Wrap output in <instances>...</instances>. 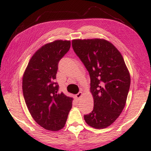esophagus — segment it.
<instances>
[{
	"label": "esophagus",
	"instance_id": "34e87169",
	"mask_svg": "<svg viewBox=\"0 0 151 151\" xmlns=\"http://www.w3.org/2000/svg\"><path fill=\"white\" fill-rule=\"evenodd\" d=\"M82 96V93L81 91H80L79 93H77V94L76 95V98H77L78 100H80V98H81Z\"/></svg>",
	"mask_w": 151,
	"mask_h": 151
}]
</instances>
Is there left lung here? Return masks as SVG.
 <instances>
[{
    "label": "left lung",
    "instance_id": "left-lung-1",
    "mask_svg": "<svg viewBox=\"0 0 151 151\" xmlns=\"http://www.w3.org/2000/svg\"><path fill=\"white\" fill-rule=\"evenodd\" d=\"M72 47L90 76L94 106L84 120L95 129H104L124 108L131 84L129 70L120 52L104 39L73 40Z\"/></svg>",
    "mask_w": 151,
    "mask_h": 151
}]
</instances>
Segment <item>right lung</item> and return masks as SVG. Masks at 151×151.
I'll use <instances>...</instances> for the list:
<instances>
[{"instance_id":"1","label":"right lung","mask_w":151,"mask_h":151,"mask_svg":"<svg viewBox=\"0 0 151 151\" xmlns=\"http://www.w3.org/2000/svg\"><path fill=\"white\" fill-rule=\"evenodd\" d=\"M69 40H55L33 55L22 78L26 105L35 121L47 130L56 131L65 127L73 98L58 92L56 79L58 63L69 51Z\"/></svg>"}]
</instances>
